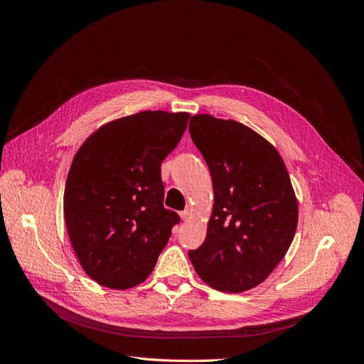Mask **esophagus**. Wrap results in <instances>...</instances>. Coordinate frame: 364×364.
I'll return each instance as SVG.
<instances>
[{
    "instance_id": "34e87169",
    "label": "esophagus",
    "mask_w": 364,
    "mask_h": 364,
    "mask_svg": "<svg viewBox=\"0 0 364 364\" xmlns=\"http://www.w3.org/2000/svg\"><path fill=\"white\" fill-rule=\"evenodd\" d=\"M180 217L183 221H188V218L192 217V209H184V211L180 214Z\"/></svg>"
}]
</instances>
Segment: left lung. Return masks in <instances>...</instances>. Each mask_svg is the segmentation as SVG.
I'll list each match as a JSON object with an SVG mask.
<instances>
[{"mask_svg":"<svg viewBox=\"0 0 364 364\" xmlns=\"http://www.w3.org/2000/svg\"><path fill=\"white\" fill-rule=\"evenodd\" d=\"M190 136L200 150L214 188L206 237L190 251L199 277L237 294L272 274L288 252L298 225V200L276 147L233 119L195 114Z\"/></svg>","mask_w":364,"mask_h":364,"instance_id":"left-lung-1","label":"left lung"}]
</instances>
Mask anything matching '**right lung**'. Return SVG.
I'll use <instances>...</instances> for the list:
<instances>
[{"label": "right lung", "mask_w": 364, "mask_h": 364, "mask_svg": "<svg viewBox=\"0 0 364 364\" xmlns=\"http://www.w3.org/2000/svg\"><path fill=\"white\" fill-rule=\"evenodd\" d=\"M190 113L146 110L95 129L76 151L63 214L84 272L105 288L143 283L168 243L177 213L164 208L161 164Z\"/></svg>", "instance_id": "right-lung-1"}]
</instances>
